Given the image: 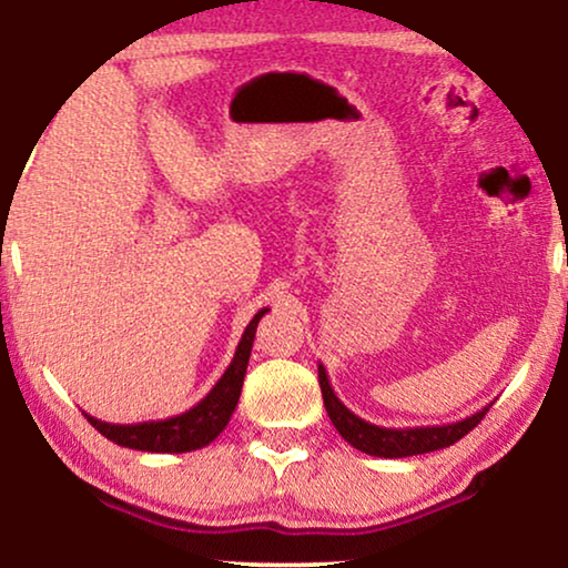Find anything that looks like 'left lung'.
<instances>
[{
    "label": "left lung",
    "mask_w": 568,
    "mask_h": 568,
    "mask_svg": "<svg viewBox=\"0 0 568 568\" xmlns=\"http://www.w3.org/2000/svg\"><path fill=\"white\" fill-rule=\"evenodd\" d=\"M317 379H321L325 410H328L331 422L338 429L341 437H344L352 447L362 449V453L375 455V457H390V460H395V457L434 453V449L455 445V442L463 439L473 426H478V422L488 410L486 406L455 424L414 426V429H385V426L364 422V418L356 416L354 410H348L344 403L338 400V395L333 393L328 372H325L323 364H317Z\"/></svg>",
    "instance_id": "left-lung-1"
}]
</instances>
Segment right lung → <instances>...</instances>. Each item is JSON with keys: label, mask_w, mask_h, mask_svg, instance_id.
<instances>
[{"label": "right lung", "mask_w": 568, "mask_h": 568, "mask_svg": "<svg viewBox=\"0 0 568 568\" xmlns=\"http://www.w3.org/2000/svg\"><path fill=\"white\" fill-rule=\"evenodd\" d=\"M268 310H258L247 328L240 338L237 352L232 356L230 367L224 375L216 379V385L201 398L196 406L185 410V414L160 418V422H142V424H108L100 418L88 416V422L103 434L105 439L115 442V445L129 449H142V453H193V449L206 447L224 432L230 424L232 410H235L240 400V390H243V379L247 369V359H251V348L255 338V328L258 321Z\"/></svg>", "instance_id": "1"}]
</instances>
